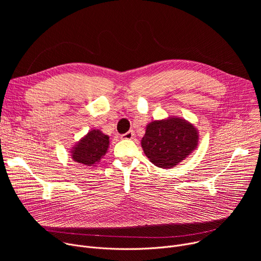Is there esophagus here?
<instances>
[{"mask_svg":"<svg viewBox=\"0 0 261 261\" xmlns=\"http://www.w3.org/2000/svg\"><path fill=\"white\" fill-rule=\"evenodd\" d=\"M121 139H123V140H132V139H134V132H133V130H130L127 133L122 134L121 135Z\"/></svg>","mask_w":261,"mask_h":261,"instance_id":"34e87169","label":"esophagus"}]
</instances>
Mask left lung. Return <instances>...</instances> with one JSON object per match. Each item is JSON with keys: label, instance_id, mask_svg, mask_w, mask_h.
<instances>
[{"label": "left lung", "instance_id": "obj_1", "mask_svg": "<svg viewBox=\"0 0 261 261\" xmlns=\"http://www.w3.org/2000/svg\"><path fill=\"white\" fill-rule=\"evenodd\" d=\"M194 123L176 116L150 121L141 141L144 153L155 166L170 169L188 158L199 145Z\"/></svg>", "mask_w": 261, "mask_h": 261}]
</instances>
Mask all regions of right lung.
Returning <instances> with one entry per match:
<instances>
[{"instance_id": "right-lung-1", "label": "right lung", "mask_w": 261, "mask_h": 261, "mask_svg": "<svg viewBox=\"0 0 261 261\" xmlns=\"http://www.w3.org/2000/svg\"><path fill=\"white\" fill-rule=\"evenodd\" d=\"M110 146L109 135L99 129H91L71 149L73 161L87 167H95L108 152Z\"/></svg>"}]
</instances>
